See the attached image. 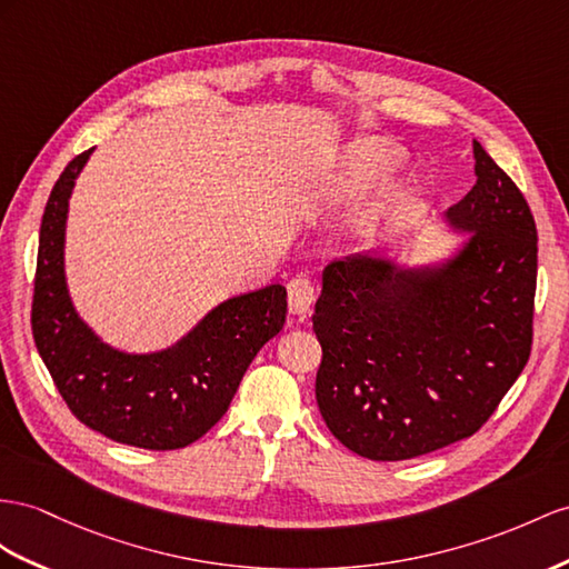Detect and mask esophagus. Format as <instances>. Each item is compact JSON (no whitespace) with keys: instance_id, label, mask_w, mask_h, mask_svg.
I'll use <instances>...</instances> for the list:
<instances>
[{"instance_id":"1","label":"esophagus","mask_w":569,"mask_h":569,"mask_svg":"<svg viewBox=\"0 0 569 569\" xmlns=\"http://www.w3.org/2000/svg\"><path fill=\"white\" fill-rule=\"evenodd\" d=\"M315 302V283L308 276H296L288 283V310L293 315H305Z\"/></svg>"}]
</instances>
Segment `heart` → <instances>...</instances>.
<instances>
[{"mask_svg": "<svg viewBox=\"0 0 569 569\" xmlns=\"http://www.w3.org/2000/svg\"><path fill=\"white\" fill-rule=\"evenodd\" d=\"M399 153L387 143L380 141H356L348 146L339 172L333 174V187L339 192H362L368 189L377 178H382L387 170L397 166ZM403 184H397L391 192V201H399L403 197Z\"/></svg>", "mask_w": 569, "mask_h": 569, "instance_id": "obj_1", "label": "heart"}]
</instances>
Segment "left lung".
I'll use <instances>...</instances> for the list:
<instances>
[{
  "label": "left lung",
  "mask_w": 569,
  "mask_h": 569,
  "mask_svg": "<svg viewBox=\"0 0 569 569\" xmlns=\"http://www.w3.org/2000/svg\"><path fill=\"white\" fill-rule=\"evenodd\" d=\"M476 184L447 211L473 232L442 267L331 261L312 329L327 428L360 457L401 461L483 428L531 356L536 223L512 178L473 141Z\"/></svg>",
  "instance_id": "obj_1"
}]
</instances>
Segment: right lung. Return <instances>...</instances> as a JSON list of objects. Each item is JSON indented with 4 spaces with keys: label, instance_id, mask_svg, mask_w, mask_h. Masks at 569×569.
I'll return each instance as SVG.
<instances>
[{
    "label": "right lung",
    "instance_id": "add662e5",
    "mask_svg": "<svg viewBox=\"0 0 569 569\" xmlns=\"http://www.w3.org/2000/svg\"><path fill=\"white\" fill-rule=\"evenodd\" d=\"M93 149L54 182L40 223L31 327L69 411L114 442L180 449L223 418L259 348L283 329L286 288L271 283L211 310L168 351L129 356L81 322L64 281L69 197Z\"/></svg>",
    "mask_w": 569,
    "mask_h": 569
}]
</instances>
